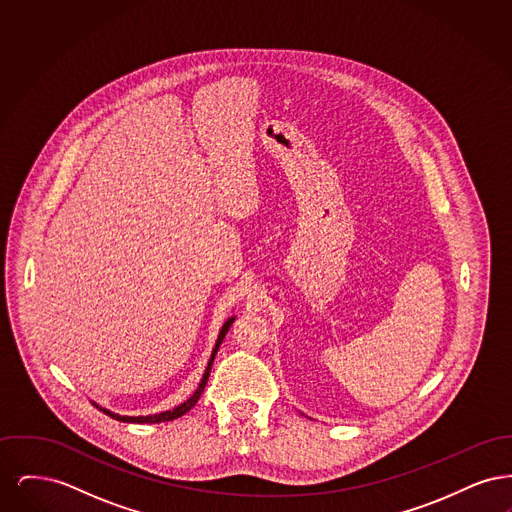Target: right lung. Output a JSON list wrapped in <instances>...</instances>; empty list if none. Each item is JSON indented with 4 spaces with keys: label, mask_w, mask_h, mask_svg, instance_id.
I'll return each mask as SVG.
<instances>
[{
    "label": "right lung",
    "mask_w": 512,
    "mask_h": 512,
    "mask_svg": "<svg viewBox=\"0 0 512 512\" xmlns=\"http://www.w3.org/2000/svg\"><path fill=\"white\" fill-rule=\"evenodd\" d=\"M234 320H236V317H230L226 322H224V324H222V328H220L219 332V338H217V343H215V347H213V351H211L209 363L205 366V372H203V378H201L199 386H197L194 393H192L184 403H180L178 407H174L171 411H163V413L147 414V416H126V414L113 413V411H109V409H105V407H99L98 403H94V401H92V405H96L99 411H103L107 416H111V418H115V420H119V422H130V424H159V422H169V420H174V418H178V416L188 413L192 407H195V403L199 401L201 393H203L205 386H207L209 372H211V366H213V361H215V355H217L220 343L224 340V336H226V332L230 330V326H232V322H234Z\"/></svg>",
    "instance_id": "right-lung-1"
}]
</instances>
